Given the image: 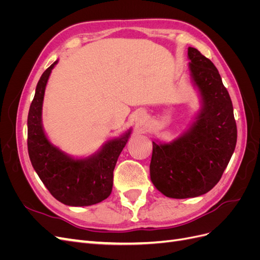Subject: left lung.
<instances>
[{
    "label": "left lung",
    "mask_w": 260,
    "mask_h": 260,
    "mask_svg": "<svg viewBox=\"0 0 260 260\" xmlns=\"http://www.w3.org/2000/svg\"><path fill=\"white\" fill-rule=\"evenodd\" d=\"M188 67L202 98V108L191 128L170 143L153 142L149 165L155 187L171 199L196 198L221 179L237 145L233 106L212 61L187 49Z\"/></svg>",
    "instance_id": "8db88e82"
}]
</instances>
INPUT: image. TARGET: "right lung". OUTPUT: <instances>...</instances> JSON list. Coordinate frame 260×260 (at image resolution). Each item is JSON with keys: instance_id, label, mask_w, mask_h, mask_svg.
I'll return each mask as SVG.
<instances>
[{"instance_id": "obj_1", "label": "right lung", "mask_w": 260, "mask_h": 260, "mask_svg": "<svg viewBox=\"0 0 260 260\" xmlns=\"http://www.w3.org/2000/svg\"><path fill=\"white\" fill-rule=\"evenodd\" d=\"M57 60L39 80L28 114V153L39 178L55 199L68 206H90L107 199L113 190L114 169L131 130L108 141L101 151L75 159L51 144L42 127V104L46 83Z\"/></svg>"}]
</instances>
